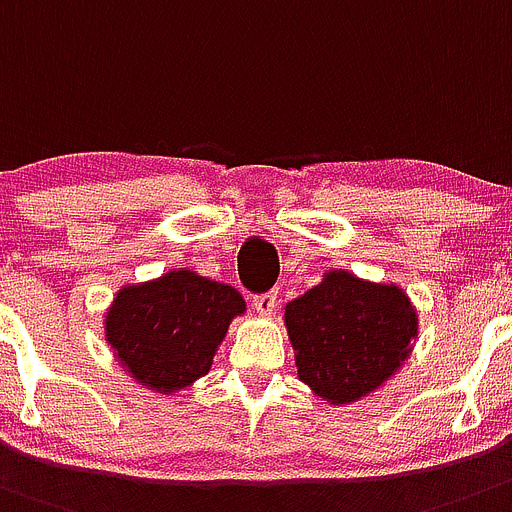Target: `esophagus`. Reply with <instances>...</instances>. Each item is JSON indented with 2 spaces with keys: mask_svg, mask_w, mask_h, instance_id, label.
<instances>
[{
  "mask_svg": "<svg viewBox=\"0 0 512 512\" xmlns=\"http://www.w3.org/2000/svg\"><path fill=\"white\" fill-rule=\"evenodd\" d=\"M252 306H255L257 313L267 316V313H273L278 308V296H275L273 290L270 293H260V296L252 298Z\"/></svg>",
  "mask_w": 512,
  "mask_h": 512,
  "instance_id": "34e87169",
  "label": "esophagus"
}]
</instances>
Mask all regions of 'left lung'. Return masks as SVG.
I'll use <instances>...</instances> for the list:
<instances>
[{"label":"left lung","instance_id":"1","mask_svg":"<svg viewBox=\"0 0 512 512\" xmlns=\"http://www.w3.org/2000/svg\"><path fill=\"white\" fill-rule=\"evenodd\" d=\"M416 311L403 290L344 270L285 306L298 377L329 403H354L388 380L411 352Z\"/></svg>","mask_w":512,"mask_h":512}]
</instances>
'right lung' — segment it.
Segmentation results:
<instances>
[{
	"instance_id": "1",
	"label": "right lung",
	"mask_w": 512,
	"mask_h": 512,
	"mask_svg": "<svg viewBox=\"0 0 512 512\" xmlns=\"http://www.w3.org/2000/svg\"><path fill=\"white\" fill-rule=\"evenodd\" d=\"M245 313L232 285L191 270L122 288L107 313V342L135 380L165 395L211 370L229 321Z\"/></svg>"
}]
</instances>
